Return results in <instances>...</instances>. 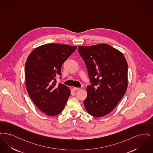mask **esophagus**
<instances>
[{"label":"esophagus","instance_id":"obj_1","mask_svg":"<svg viewBox=\"0 0 153 153\" xmlns=\"http://www.w3.org/2000/svg\"><path fill=\"white\" fill-rule=\"evenodd\" d=\"M80 88H76V87H74L73 88V90L74 91H78V90H79L80 89Z\"/></svg>","mask_w":153,"mask_h":153}]
</instances>
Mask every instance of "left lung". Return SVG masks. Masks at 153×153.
Segmentation results:
<instances>
[{"label": "left lung", "mask_w": 153, "mask_h": 153, "mask_svg": "<svg viewBox=\"0 0 153 153\" xmlns=\"http://www.w3.org/2000/svg\"><path fill=\"white\" fill-rule=\"evenodd\" d=\"M91 85L84 100L88 112L102 117L115 108L127 88L128 65L123 54L107 44L78 47Z\"/></svg>", "instance_id": "obj_1"}]
</instances>
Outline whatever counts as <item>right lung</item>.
<instances>
[{"instance_id": "obj_1", "label": "right lung", "mask_w": 153, "mask_h": 153, "mask_svg": "<svg viewBox=\"0 0 153 153\" xmlns=\"http://www.w3.org/2000/svg\"><path fill=\"white\" fill-rule=\"evenodd\" d=\"M77 47L46 44L30 54L25 65L26 85L30 97L38 109L49 116H56L64 108L71 95L66 85L56 84L61 67ZM61 78V77H60Z\"/></svg>"}]
</instances>
